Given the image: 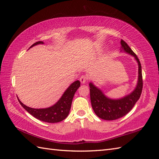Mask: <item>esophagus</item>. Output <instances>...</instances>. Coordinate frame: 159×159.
I'll return each instance as SVG.
<instances>
[{
  "label": "esophagus",
  "mask_w": 159,
  "mask_h": 159,
  "mask_svg": "<svg viewBox=\"0 0 159 159\" xmlns=\"http://www.w3.org/2000/svg\"><path fill=\"white\" fill-rule=\"evenodd\" d=\"M87 77L85 75H83L80 77V81L82 84H85L87 82Z\"/></svg>",
  "instance_id": "esophagus-1"
}]
</instances>
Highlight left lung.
<instances>
[{
    "instance_id": "obj_1",
    "label": "left lung",
    "mask_w": 159,
    "mask_h": 159,
    "mask_svg": "<svg viewBox=\"0 0 159 159\" xmlns=\"http://www.w3.org/2000/svg\"><path fill=\"white\" fill-rule=\"evenodd\" d=\"M120 43V52L127 53L133 57L138 64L137 83L136 87L130 93L119 98L108 97L93 82L89 83L90 98L93 110L98 117L105 120H115L126 115L139 99L142 92V72L139 60L124 40L121 39Z\"/></svg>"
}]
</instances>
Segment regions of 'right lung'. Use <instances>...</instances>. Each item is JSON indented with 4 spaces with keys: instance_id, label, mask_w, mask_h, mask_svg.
Masks as SVG:
<instances>
[{
    "instance_id": "right-lung-1",
    "label": "right lung",
    "mask_w": 159,
    "mask_h": 159,
    "mask_svg": "<svg viewBox=\"0 0 159 159\" xmlns=\"http://www.w3.org/2000/svg\"><path fill=\"white\" fill-rule=\"evenodd\" d=\"M43 42H38L30 47L29 48L38 44H43ZM80 83L79 80H76L67 87L61 97L57 102L51 107L43 109H34L26 106L18 97L20 104L27 112L32 115L37 119L48 123H57L65 120L69 115L72 105V99L77 89L79 88Z\"/></svg>"
}]
</instances>
